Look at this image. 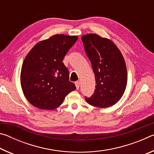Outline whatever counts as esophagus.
Here are the masks:
<instances>
[{"label":"esophagus","mask_w":154,"mask_h":154,"mask_svg":"<svg viewBox=\"0 0 154 154\" xmlns=\"http://www.w3.org/2000/svg\"><path fill=\"white\" fill-rule=\"evenodd\" d=\"M75 86H76L77 89H79L80 86V82H75Z\"/></svg>","instance_id":"esophagus-1"}]
</instances>
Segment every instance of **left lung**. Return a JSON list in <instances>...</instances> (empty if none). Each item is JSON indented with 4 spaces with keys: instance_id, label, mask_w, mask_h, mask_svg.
<instances>
[{
    "instance_id": "8db88e82",
    "label": "left lung",
    "mask_w": 154,
    "mask_h": 154,
    "mask_svg": "<svg viewBox=\"0 0 154 154\" xmlns=\"http://www.w3.org/2000/svg\"><path fill=\"white\" fill-rule=\"evenodd\" d=\"M85 53L96 80L93 94L85 100L90 105L107 108L120 100L127 85V69L121 51L113 41L96 34L83 35Z\"/></svg>"
}]
</instances>
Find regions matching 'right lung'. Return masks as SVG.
<instances>
[{"label": "right lung", "instance_id": "1", "mask_svg": "<svg viewBox=\"0 0 154 154\" xmlns=\"http://www.w3.org/2000/svg\"><path fill=\"white\" fill-rule=\"evenodd\" d=\"M77 38V36L55 35L36 43L28 52L21 69L20 83L31 105L53 110L76 89L69 82V70L62 60Z\"/></svg>", "mask_w": 154, "mask_h": 154}]
</instances>
